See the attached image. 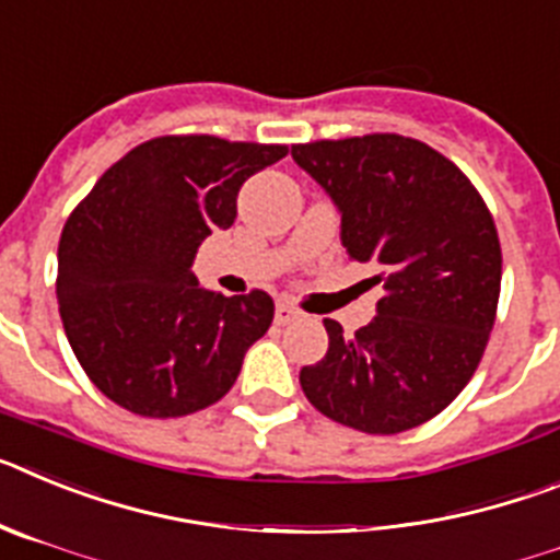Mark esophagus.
I'll return each mask as SVG.
<instances>
[{"label":"esophagus","mask_w":560,"mask_h":560,"mask_svg":"<svg viewBox=\"0 0 560 560\" xmlns=\"http://www.w3.org/2000/svg\"><path fill=\"white\" fill-rule=\"evenodd\" d=\"M296 316H300V311H296L291 303H285V300H280V303L275 305V323L277 325H289L291 319H296Z\"/></svg>","instance_id":"esophagus-1"}]
</instances>
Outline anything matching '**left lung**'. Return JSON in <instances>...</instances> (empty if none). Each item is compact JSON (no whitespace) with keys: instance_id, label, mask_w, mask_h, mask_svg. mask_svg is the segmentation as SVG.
<instances>
[{"instance_id":"1","label":"left lung","mask_w":560,"mask_h":560,"mask_svg":"<svg viewBox=\"0 0 560 560\" xmlns=\"http://www.w3.org/2000/svg\"><path fill=\"white\" fill-rule=\"evenodd\" d=\"M291 160L334 201L341 246L384 285L353 336L325 319L328 353L300 370L305 398L368 434L420 427L471 381L493 328L491 212L454 162L398 133L291 145Z\"/></svg>"}]
</instances>
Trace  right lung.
<instances>
[{"label":"right lung","mask_w":560,"mask_h":560,"mask_svg":"<svg viewBox=\"0 0 560 560\" xmlns=\"http://www.w3.org/2000/svg\"><path fill=\"white\" fill-rule=\"evenodd\" d=\"M289 153L219 137H160L128 151L69 215L58 244V311L81 368L145 418L199 412L230 393L269 330L266 291L201 289V241L230 230L237 190Z\"/></svg>","instance_id":"1"}]
</instances>
